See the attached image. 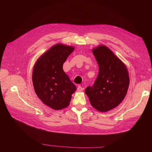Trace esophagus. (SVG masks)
<instances>
[{
    "label": "esophagus",
    "mask_w": 152,
    "mask_h": 152,
    "mask_svg": "<svg viewBox=\"0 0 152 152\" xmlns=\"http://www.w3.org/2000/svg\"><path fill=\"white\" fill-rule=\"evenodd\" d=\"M84 89V87L80 86H78V87H77V90L79 91H82Z\"/></svg>",
    "instance_id": "34e87169"
}]
</instances>
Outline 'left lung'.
I'll return each mask as SVG.
<instances>
[{
  "mask_svg": "<svg viewBox=\"0 0 152 152\" xmlns=\"http://www.w3.org/2000/svg\"><path fill=\"white\" fill-rule=\"evenodd\" d=\"M94 56L99 66L94 84L86 87L85 93L93 107L99 112H107L120 104L129 85L125 65L104 45L94 48Z\"/></svg>",
  "mask_w": 152,
  "mask_h": 152,
  "instance_id": "left-lung-1",
  "label": "left lung"
}]
</instances>
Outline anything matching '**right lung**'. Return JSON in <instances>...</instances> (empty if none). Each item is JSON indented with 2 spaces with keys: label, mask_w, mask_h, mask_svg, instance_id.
Masks as SVG:
<instances>
[{
  "label": "right lung",
  "mask_w": 152,
  "mask_h": 152,
  "mask_svg": "<svg viewBox=\"0 0 152 152\" xmlns=\"http://www.w3.org/2000/svg\"><path fill=\"white\" fill-rule=\"evenodd\" d=\"M73 49L68 45H55L39 58L34 67L32 81L35 93L54 110L67 107L77 89L63 70V63Z\"/></svg>",
  "instance_id": "add662e5"
}]
</instances>
